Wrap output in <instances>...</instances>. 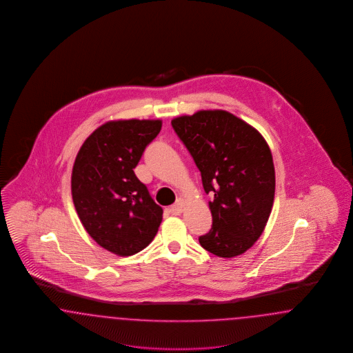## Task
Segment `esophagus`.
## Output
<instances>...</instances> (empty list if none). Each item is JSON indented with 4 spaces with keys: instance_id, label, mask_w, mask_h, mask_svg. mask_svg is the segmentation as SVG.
I'll return each mask as SVG.
<instances>
[{
    "instance_id": "obj_1",
    "label": "esophagus",
    "mask_w": 353,
    "mask_h": 353,
    "mask_svg": "<svg viewBox=\"0 0 353 353\" xmlns=\"http://www.w3.org/2000/svg\"><path fill=\"white\" fill-rule=\"evenodd\" d=\"M183 208H185V202H183V199L179 198L176 201V203L170 208V212L174 214V215H180L183 212Z\"/></svg>"
}]
</instances>
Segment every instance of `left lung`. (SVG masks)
<instances>
[{"mask_svg": "<svg viewBox=\"0 0 353 353\" xmlns=\"http://www.w3.org/2000/svg\"><path fill=\"white\" fill-rule=\"evenodd\" d=\"M179 138L201 172L212 215V230L199 236L210 254L231 259L259 239L272 212L276 176L264 137L226 110H199L172 119Z\"/></svg>", "mask_w": 353, "mask_h": 353, "instance_id": "obj_1", "label": "left lung"}]
</instances>
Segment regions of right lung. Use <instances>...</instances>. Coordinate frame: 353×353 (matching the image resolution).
<instances>
[{"label": "right lung", "mask_w": 353, "mask_h": 353, "mask_svg": "<svg viewBox=\"0 0 353 353\" xmlns=\"http://www.w3.org/2000/svg\"><path fill=\"white\" fill-rule=\"evenodd\" d=\"M160 130V119L109 121L86 138L74 159V209L92 239L112 254H138L159 231L163 209L134 168Z\"/></svg>", "instance_id": "add662e5"}]
</instances>
